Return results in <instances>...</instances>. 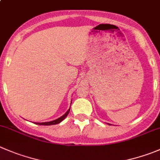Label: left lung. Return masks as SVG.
<instances>
[{
  "label": "left lung",
  "mask_w": 160,
  "mask_h": 160,
  "mask_svg": "<svg viewBox=\"0 0 160 160\" xmlns=\"http://www.w3.org/2000/svg\"><path fill=\"white\" fill-rule=\"evenodd\" d=\"M108 125H110V124H108Z\"/></svg>",
  "instance_id": "8db88e82"
}]
</instances>
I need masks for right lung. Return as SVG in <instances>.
Returning <instances> with one entry per match:
<instances>
[{"mask_svg":"<svg viewBox=\"0 0 160 160\" xmlns=\"http://www.w3.org/2000/svg\"><path fill=\"white\" fill-rule=\"evenodd\" d=\"M69 110H70V108H69V109H68V111L66 112L65 113L63 116H62L61 117L58 118L57 119H55V120H52V121H50V122H45V123H36V124H37V125H44V126H49V125L58 124V123H61L63 119H64L67 116V115L69 114Z\"/></svg>","mask_w":160,"mask_h":160,"instance_id":"right-lung-1","label":"right lung"}]
</instances>
